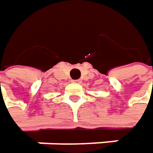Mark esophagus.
I'll return each instance as SVG.
<instances>
[{"label": "esophagus", "instance_id": "34e87169", "mask_svg": "<svg viewBox=\"0 0 153 153\" xmlns=\"http://www.w3.org/2000/svg\"><path fill=\"white\" fill-rule=\"evenodd\" d=\"M73 82L74 83H81V80L80 79H74Z\"/></svg>", "mask_w": 153, "mask_h": 153}]
</instances>
